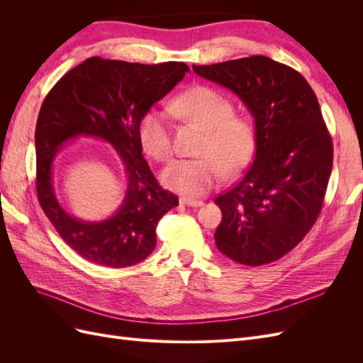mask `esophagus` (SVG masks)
Masks as SVG:
<instances>
[{"label":"esophagus","instance_id":"1","mask_svg":"<svg viewBox=\"0 0 363 363\" xmlns=\"http://www.w3.org/2000/svg\"><path fill=\"white\" fill-rule=\"evenodd\" d=\"M180 204H184L188 207H201L204 203L200 200H192V199H180Z\"/></svg>","mask_w":363,"mask_h":363}]
</instances>
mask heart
I'll return each instance as SVG.
<instances>
[{"instance_id":"1","label":"heart","mask_w":363,"mask_h":363,"mask_svg":"<svg viewBox=\"0 0 363 363\" xmlns=\"http://www.w3.org/2000/svg\"><path fill=\"white\" fill-rule=\"evenodd\" d=\"M172 112L188 118L204 130L199 159H179L162 172L163 184L186 196H200L221 179V169L233 175L242 171L256 148L255 124L245 116L233 115V104L211 87L196 86L171 103ZM140 144L159 162L174 152L168 112L150 108L139 123Z\"/></svg>"}]
</instances>
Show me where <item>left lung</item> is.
I'll return each instance as SVG.
<instances>
[{
    "instance_id": "left-lung-1",
    "label": "left lung",
    "mask_w": 363,
    "mask_h": 363,
    "mask_svg": "<svg viewBox=\"0 0 363 363\" xmlns=\"http://www.w3.org/2000/svg\"><path fill=\"white\" fill-rule=\"evenodd\" d=\"M192 68L232 91L256 128L252 164L215 199L216 247L242 265L271 263L301 242L323 207L333 145L316 95L300 72L265 56Z\"/></svg>"
}]
</instances>
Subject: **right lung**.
Here are the masks:
<instances>
[{
  "instance_id": "right-lung-1",
  "label": "right lung",
  "mask_w": 363,
  "mask_h": 363,
  "mask_svg": "<svg viewBox=\"0 0 363 363\" xmlns=\"http://www.w3.org/2000/svg\"><path fill=\"white\" fill-rule=\"evenodd\" d=\"M188 71L182 62L140 65L91 57L65 74L42 103L35 133L38 199L60 238L83 259L125 268L155 250L159 219L179 206V199L162 189L142 156L139 123ZM83 135L111 145L128 177L123 203L101 222L72 217L53 191L55 157Z\"/></svg>"
}]
</instances>
